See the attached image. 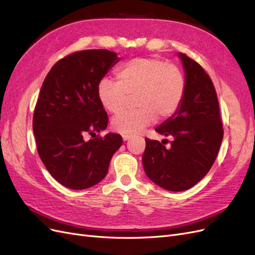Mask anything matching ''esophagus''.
<instances>
[{
  "label": "esophagus",
  "instance_id": "obj_1",
  "mask_svg": "<svg viewBox=\"0 0 255 255\" xmlns=\"http://www.w3.org/2000/svg\"><path fill=\"white\" fill-rule=\"evenodd\" d=\"M130 137H132V136H130V135H122V139H123V141H127V140H128L129 139V138Z\"/></svg>",
  "mask_w": 255,
  "mask_h": 255
}]
</instances>
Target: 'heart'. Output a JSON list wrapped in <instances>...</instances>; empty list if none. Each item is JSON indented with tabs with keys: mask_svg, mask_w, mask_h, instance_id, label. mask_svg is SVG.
I'll list each match as a JSON object with an SVG mask.
<instances>
[{
	"mask_svg": "<svg viewBox=\"0 0 255 255\" xmlns=\"http://www.w3.org/2000/svg\"><path fill=\"white\" fill-rule=\"evenodd\" d=\"M117 82L102 79L98 85V99L103 109L119 114L128 97L135 96L133 112L122 113L113 119L116 132L139 133L159 118H168L179 109L185 94V76L173 64L151 57L133 58L116 71Z\"/></svg>",
	"mask_w": 255,
	"mask_h": 255,
	"instance_id": "heart-1",
	"label": "heart"
}]
</instances>
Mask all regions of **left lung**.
<instances>
[{
    "label": "left lung",
    "mask_w": 255,
    "mask_h": 255,
    "mask_svg": "<svg viewBox=\"0 0 255 255\" xmlns=\"http://www.w3.org/2000/svg\"><path fill=\"white\" fill-rule=\"evenodd\" d=\"M185 72V94L177 111L155 130L171 136L170 148L145 138L142 165L149 179L161 188L183 191L210 171L223 138L214 84L197 61L177 54ZM167 140V139H165Z\"/></svg>",
    "instance_id": "obj_1"
}]
</instances>
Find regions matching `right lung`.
Wrapping results in <instances>:
<instances>
[{"label": "right lung", "mask_w": 255, "mask_h": 255, "mask_svg": "<svg viewBox=\"0 0 255 255\" xmlns=\"http://www.w3.org/2000/svg\"><path fill=\"white\" fill-rule=\"evenodd\" d=\"M109 50L74 52L52 67L34 111L38 154L50 174L70 189L101 182L122 144L119 134L97 136L109 117L98 99V85L118 63ZM90 134L93 138L86 141Z\"/></svg>", "instance_id": "add662e5"}]
</instances>
